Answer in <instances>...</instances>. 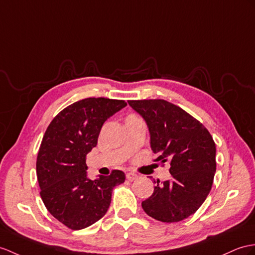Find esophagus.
Here are the masks:
<instances>
[{
  "label": "esophagus",
  "mask_w": 255,
  "mask_h": 255,
  "mask_svg": "<svg viewBox=\"0 0 255 255\" xmlns=\"http://www.w3.org/2000/svg\"><path fill=\"white\" fill-rule=\"evenodd\" d=\"M137 177H138V175L135 174L134 172H128L127 173V178H128V181H129V182H133L134 179H136Z\"/></svg>",
  "instance_id": "obj_1"
}]
</instances>
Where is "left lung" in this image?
Instances as JSON below:
<instances>
[{"instance_id":"8db88e82","label":"left lung","mask_w":255,"mask_h":255,"mask_svg":"<svg viewBox=\"0 0 255 255\" xmlns=\"http://www.w3.org/2000/svg\"><path fill=\"white\" fill-rule=\"evenodd\" d=\"M145 120L156 161L169 162L170 181H154L153 194L141 202L152 219L173 223L194 214L206 200L216 171V147L203 124L163 99L128 101Z\"/></svg>"}]
</instances>
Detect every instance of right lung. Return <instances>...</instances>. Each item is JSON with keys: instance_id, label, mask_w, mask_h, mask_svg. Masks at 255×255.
<instances>
[{"instance_id": "right-lung-1", "label": "right lung", "mask_w": 255, "mask_h": 255, "mask_svg": "<svg viewBox=\"0 0 255 255\" xmlns=\"http://www.w3.org/2000/svg\"><path fill=\"white\" fill-rule=\"evenodd\" d=\"M126 106L118 99H82L61 110L43 136L36 159L40 195L48 212L73 231L101 220L108 211L115 186L126 181L119 170L92 181L85 162L105 121Z\"/></svg>"}]
</instances>
